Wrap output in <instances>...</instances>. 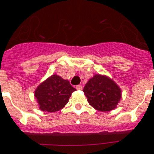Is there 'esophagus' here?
<instances>
[{
    "label": "esophagus",
    "mask_w": 154,
    "mask_h": 154,
    "mask_svg": "<svg viewBox=\"0 0 154 154\" xmlns=\"http://www.w3.org/2000/svg\"><path fill=\"white\" fill-rule=\"evenodd\" d=\"M76 89H77V90H82V86L80 85H76Z\"/></svg>",
    "instance_id": "34e87169"
}]
</instances>
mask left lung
I'll use <instances>...</instances> for the list:
<instances>
[{
    "label": "left lung",
    "mask_w": 154,
    "mask_h": 154,
    "mask_svg": "<svg viewBox=\"0 0 154 154\" xmlns=\"http://www.w3.org/2000/svg\"><path fill=\"white\" fill-rule=\"evenodd\" d=\"M83 92L89 105L102 112L114 109L121 99V89L115 82L99 74L88 81Z\"/></svg>",
    "instance_id": "1"
}]
</instances>
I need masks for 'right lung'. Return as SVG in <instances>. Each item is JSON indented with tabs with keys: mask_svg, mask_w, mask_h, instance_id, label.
I'll return each instance as SVG.
<instances>
[{
	"mask_svg": "<svg viewBox=\"0 0 154 154\" xmlns=\"http://www.w3.org/2000/svg\"><path fill=\"white\" fill-rule=\"evenodd\" d=\"M75 90L68 80L52 75L37 87L35 96L41 110L54 112L67 104L72 93Z\"/></svg>",
	"mask_w": 154,
	"mask_h": 154,
	"instance_id": "right-lung-1",
	"label": "right lung"
}]
</instances>
